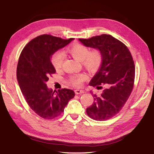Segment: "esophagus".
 I'll return each mask as SVG.
<instances>
[{"instance_id":"34e87169","label":"esophagus","mask_w":154,"mask_h":154,"mask_svg":"<svg viewBox=\"0 0 154 154\" xmlns=\"http://www.w3.org/2000/svg\"><path fill=\"white\" fill-rule=\"evenodd\" d=\"M74 91L76 95H80V94H82V93H84L83 90H80V89H76Z\"/></svg>"}]
</instances>
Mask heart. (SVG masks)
<instances>
[{
  "label": "heart",
  "mask_w": 154,
  "mask_h": 154,
  "mask_svg": "<svg viewBox=\"0 0 154 154\" xmlns=\"http://www.w3.org/2000/svg\"><path fill=\"white\" fill-rule=\"evenodd\" d=\"M66 51L74 59L82 61V65L89 72H97L103 65V56L102 52L99 49H94L90 51L87 46L83 44H74L66 48ZM51 63L56 70H61L63 63L62 53L57 51L52 55ZM86 78L87 76L85 74H75L70 77L69 82L75 87H80Z\"/></svg>",
  "instance_id": "heart-1"
}]
</instances>
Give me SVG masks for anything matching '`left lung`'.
I'll return each mask as SVG.
<instances>
[{
    "label": "left lung",
    "mask_w": 154,
    "mask_h": 154,
    "mask_svg": "<svg viewBox=\"0 0 154 154\" xmlns=\"http://www.w3.org/2000/svg\"><path fill=\"white\" fill-rule=\"evenodd\" d=\"M79 40L103 54V65L89 85L98 89H103L102 85L106 88L99 96L93 95L94 102L86 113L95 120H107L120 112L133 91L135 67L132 55L124 44L110 35Z\"/></svg>",
    "instance_id": "left-lung-1"
}]
</instances>
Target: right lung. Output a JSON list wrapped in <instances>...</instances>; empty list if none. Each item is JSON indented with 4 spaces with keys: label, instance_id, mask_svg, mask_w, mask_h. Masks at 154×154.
I'll list each match as a JSON object with an SVG mask.
<instances>
[{
    "label": "right lung",
    "instance_id": "obj_1",
    "mask_svg": "<svg viewBox=\"0 0 154 154\" xmlns=\"http://www.w3.org/2000/svg\"><path fill=\"white\" fill-rule=\"evenodd\" d=\"M73 39L65 40L47 34L40 35L26 45L19 58L17 78L21 91L29 107L44 119L57 118L75 96L72 89L54 91L46 84L56 72L50 61L51 55Z\"/></svg>",
    "mask_w": 154,
    "mask_h": 154
}]
</instances>
